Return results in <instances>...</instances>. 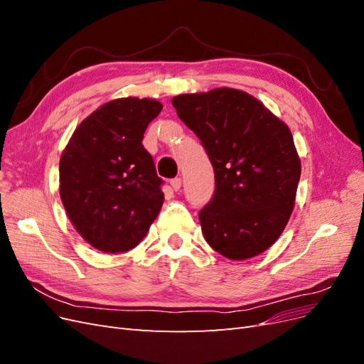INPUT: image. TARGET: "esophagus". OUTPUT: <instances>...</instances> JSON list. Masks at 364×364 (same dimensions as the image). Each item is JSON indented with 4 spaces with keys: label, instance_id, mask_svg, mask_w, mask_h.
Instances as JSON below:
<instances>
[{
    "label": "esophagus",
    "instance_id": "esophagus-1",
    "mask_svg": "<svg viewBox=\"0 0 364 364\" xmlns=\"http://www.w3.org/2000/svg\"><path fill=\"white\" fill-rule=\"evenodd\" d=\"M170 185H171V188L174 191H179L181 186H182V179L181 178H174V179L170 181Z\"/></svg>",
    "mask_w": 364,
    "mask_h": 364
}]
</instances>
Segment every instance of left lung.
Instances as JSON below:
<instances>
[{
    "mask_svg": "<svg viewBox=\"0 0 364 364\" xmlns=\"http://www.w3.org/2000/svg\"><path fill=\"white\" fill-rule=\"evenodd\" d=\"M171 105L214 167L215 191L199 213L208 245L229 259L259 255L279 238L294 206L301 159L289 126L232 87L176 95Z\"/></svg>",
    "mask_w": 364,
    "mask_h": 364,
    "instance_id": "obj_1",
    "label": "left lung"
}]
</instances>
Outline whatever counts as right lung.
I'll list each match as a JSON object with an SVG mask.
<instances>
[{"mask_svg":"<svg viewBox=\"0 0 364 364\" xmlns=\"http://www.w3.org/2000/svg\"><path fill=\"white\" fill-rule=\"evenodd\" d=\"M162 105L117 98L85 118L59 162V191L71 223L92 247L134 249L161 211L164 193L144 132Z\"/></svg>","mask_w":364,"mask_h":364,"instance_id":"add662e5","label":"right lung"}]
</instances>
